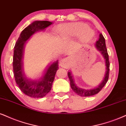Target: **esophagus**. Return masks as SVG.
<instances>
[{
    "instance_id": "1",
    "label": "esophagus",
    "mask_w": 126,
    "mask_h": 126,
    "mask_svg": "<svg viewBox=\"0 0 126 126\" xmlns=\"http://www.w3.org/2000/svg\"><path fill=\"white\" fill-rule=\"evenodd\" d=\"M70 59L68 58L63 59L62 60L61 62H60V66L64 68H68L69 67L70 65Z\"/></svg>"
}]
</instances>
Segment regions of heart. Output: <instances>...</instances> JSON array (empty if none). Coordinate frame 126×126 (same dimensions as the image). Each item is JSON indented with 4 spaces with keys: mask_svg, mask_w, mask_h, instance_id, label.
I'll return each mask as SVG.
<instances>
[{
    "mask_svg": "<svg viewBox=\"0 0 126 126\" xmlns=\"http://www.w3.org/2000/svg\"><path fill=\"white\" fill-rule=\"evenodd\" d=\"M56 36L61 39H69L78 36L79 42L87 44L94 36V31L84 23H71L60 25L57 27Z\"/></svg>",
    "mask_w": 126,
    "mask_h": 126,
    "instance_id": "1",
    "label": "heart"
}]
</instances>
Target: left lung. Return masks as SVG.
<instances>
[{"label":"left lung","instance_id":"1","mask_svg":"<svg viewBox=\"0 0 126 126\" xmlns=\"http://www.w3.org/2000/svg\"><path fill=\"white\" fill-rule=\"evenodd\" d=\"M95 47L96 49L101 52L102 55L104 58L105 60V65H106V73L105 75L104 79H103L102 82H101L98 87H96L94 89H92V90H84V89L79 88L78 87L76 84H75L74 78H73L72 74L70 71H68V77L70 79V84L71 88H72L73 91L75 93L77 94L79 96L86 97V96H90L94 95L96 94H98L99 92L101 91L102 89L103 88L106 82H108V79H109V67H110V63L109 60V55H108L107 49H106V44H105V39L103 37V35L102 34H99V39L96 41V44H95Z\"/></svg>","mask_w":126,"mask_h":126}]
</instances>
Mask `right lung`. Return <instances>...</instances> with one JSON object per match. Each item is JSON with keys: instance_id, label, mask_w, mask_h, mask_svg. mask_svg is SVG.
<instances>
[{"instance_id": "obj_1", "label": "right lung", "mask_w": 126, "mask_h": 126, "mask_svg": "<svg viewBox=\"0 0 126 126\" xmlns=\"http://www.w3.org/2000/svg\"><path fill=\"white\" fill-rule=\"evenodd\" d=\"M53 23L48 21H35L27 27L17 39L14 49L13 67L16 82L25 95L31 98H39L45 96L51 90L55 76L58 70V60L49 66L40 80L32 81L25 76L23 69V57L25 42L33 34L42 31Z\"/></svg>"}]
</instances>
